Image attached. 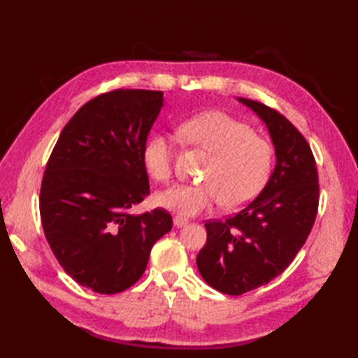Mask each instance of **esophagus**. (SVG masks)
I'll return each instance as SVG.
<instances>
[{
    "label": "esophagus",
    "instance_id": "34e87169",
    "mask_svg": "<svg viewBox=\"0 0 358 358\" xmlns=\"http://www.w3.org/2000/svg\"><path fill=\"white\" fill-rule=\"evenodd\" d=\"M187 224V220L186 218H181V217H175L173 218V226L175 227H183Z\"/></svg>",
    "mask_w": 358,
    "mask_h": 358
}]
</instances>
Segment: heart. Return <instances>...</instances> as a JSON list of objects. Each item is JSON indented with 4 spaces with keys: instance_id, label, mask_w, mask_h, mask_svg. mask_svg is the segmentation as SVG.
<instances>
[{
    "instance_id": "obj_1",
    "label": "heart",
    "mask_w": 358,
    "mask_h": 358,
    "mask_svg": "<svg viewBox=\"0 0 358 358\" xmlns=\"http://www.w3.org/2000/svg\"><path fill=\"white\" fill-rule=\"evenodd\" d=\"M180 132L212 155L204 185H177L157 195L159 206L181 217H194L220 200L226 209L254 200L268 183L273 149L268 140L254 135L252 127L223 112H208L186 121ZM172 141L155 134L144 144L143 164L152 178L167 183L172 177Z\"/></svg>"
}]
</instances>
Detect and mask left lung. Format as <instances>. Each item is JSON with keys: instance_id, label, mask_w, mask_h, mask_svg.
<instances>
[{"instance_id": "left-lung-1", "label": "left lung", "mask_w": 358, "mask_h": 358, "mask_svg": "<svg viewBox=\"0 0 358 358\" xmlns=\"http://www.w3.org/2000/svg\"><path fill=\"white\" fill-rule=\"evenodd\" d=\"M238 100L268 126L277 164L245 209L204 223L208 240L196 266L209 286L227 295L269 283L292 263L313 229L320 199L315 158L299 129L269 106Z\"/></svg>"}]
</instances>
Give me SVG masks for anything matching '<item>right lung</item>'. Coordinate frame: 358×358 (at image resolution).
Returning a JSON list of instances; mask_svg holds the SVG:
<instances>
[{"label": "right lung", "mask_w": 358, "mask_h": 358, "mask_svg": "<svg viewBox=\"0 0 358 358\" xmlns=\"http://www.w3.org/2000/svg\"><path fill=\"white\" fill-rule=\"evenodd\" d=\"M163 92L115 89L87 101L59 134L40 191L43 231L78 285L117 294L146 271L150 249L172 229L169 212L129 214L149 195L143 149Z\"/></svg>", "instance_id": "1"}]
</instances>
